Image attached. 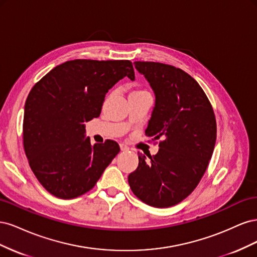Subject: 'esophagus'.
I'll return each instance as SVG.
<instances>
[{
  "label": "esophagus",
  "mask_w": 257,
  "mask_h": 257,
  "mask_svg": "<svg viewBox=\"0 0 257 257\" xmlns=\"http://www.w3.org/2000/svg\"><path fill=\"white\" fill-rule=\"evenodd\" d=\"M120 149H121V151H128L130 148H128L127 146H125V145L121 144V145H120Z\"/></svg>",
  "instance_id": "obj_1"
}]
</instances>
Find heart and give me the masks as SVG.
Listing matches in <instances>:
<instances>
[{"mask_svg": "<svg viewBox=\"0 0 257 257\" xmlns=\"http://www.w3.org/2000/svg\"><path fill=\"white\" fill-rule=\"evenodd\" d=\"M145 91H135V92H132V93H143Z\"/></svg>", "mask_w": 257, "mask_h": 257, "instance_id": "obj_1", "label": "heart"}]
</instances>
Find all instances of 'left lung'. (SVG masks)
Wrapping results in <instances>:
<instances>
[{
	"label": "left lung",
	"mask_w": 257,
	"mask_h": 257,
	"mask_svg": "<svg viewBox=\"0 0 257 257\" xmlns=\"http://www.w3.org/2000/svg\"><path fill=\"white\" fill-rule=\"evenodd\" d=\"M134 64L155 95L146 135L162 141L148 160L138 152L128 184L145 204L172 207L190 195L206 172L216 139L214 112L198 82L182 69L158 62Z\"/></svg>",
	"instance_id": "obj_1"
}]
</instances>
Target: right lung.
Wrapping results in <instances>:
<instances>
[{
  "instance_id": "1",
  "label": "right lung",
  "mask_w": 257,
  "mask_h": 257,
  "mask_svg": "<svg viewBox=\"0 0 257 257\" xmlns=\"http://www.w3.org/2000/svg\"><path fill=\"white\" fill-rule=\"evenodd\" d=\"M124 77L135 79L127 60H73L52 68L30 91L23 147L37 180L53 196L87 193L119 153L113 141L92 146L83 123L97 118L106 93Z\"/></svg>"
}]
</instances>
